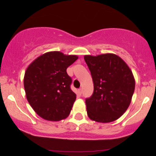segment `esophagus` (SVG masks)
<instances>
[{
    "label": "esophagus",
    "mask_w": 156,
    "mask_h": 156,
    "mask_svg": "<svg viewBox=\"0 0 156 156\" xmlns=\"http://www.w3.org/2000/svg\"><path fill=\"white\" fill-rule=\"evenodd\" d=\"M78 94H79V95H81V94H82V89L78 90Z\"/></svg>",
    "instance_id": "esophagus-1"
}]
</instances>
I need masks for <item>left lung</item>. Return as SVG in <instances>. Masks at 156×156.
Instances as JSON below:
<instances>
[{
    "label": "left lung",
    "instance_id": "left-lung-1",
    "mask_svg": "<svg viewBox=\"0 0 156 156\" xmlns=\"http://www.w3.org/2000/svg\"><path fill=\"white\" fill-rule=\"evenodd\" d=\"M90 71L94 93L86 100L87 116L100 123L114 122L126 112L135 89L131 69L114 53L85 55Z\"/></svg>",
    "mask_w": 156,
    "mask_h": 156
}]
</instances>
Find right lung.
I'll return each mask as SVG.
<instances>
[{
	"label": "right lung",
	"mask_w": 156,
	"mask_h": 156,
	"mask_svg": "<svg viewBox=\"0 0 156 156\" xmlns=\"http://www.w3.org/2000/svg\"><path fill=\"white\" fill-rule=\"evenodd\" d=\"M76 55L50 51L30 63L24 75V88L30 106L42 119L59 122L69 115L76 100L70 89L72 78L66 69Z\"/></svg>",
	"instance_id": "add662e5"
}]
</instances>
